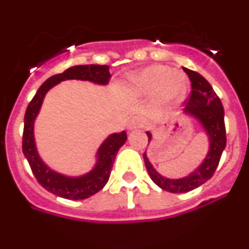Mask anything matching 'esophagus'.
<instances>
[{
  "mask_svg": "<svg viewBox=\"0 0 249 249\" xmlns=\"http://www.w3.org/2000/svg\"><path fill=\"white\" fill-rule=\"evenodd\" d=\"M144 124V120L141 116H135V117H132L128 122V129H137V128H142Z\"/></svg>",
  "mask_w": 249,
  "mask_h": 249,
  "instance_id": "34e87169",
  "label": "esophagus"
}]
</instances>
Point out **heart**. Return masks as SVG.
Returning <instances> with one entry per match:
<instances>
[{"mask_svg": "<svg viewBox=\"0 0 249 249\" xmlns=\"http://www.w3.org/2000/svg\"><path fill=\"white\" fill-rule=\"evenodd\" d=\"M129 89L135 94H147L157 89L158 98L163 102H169L183 92L184 80L178 71H167L164 66L156 65L133 77Z\"/></svg>", "mask_w": 249, "mask_h": 249, "instance_id": "heart-1", "label": "heart"}]
</instances>
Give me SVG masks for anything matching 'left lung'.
<instances>
[{"mask_svg":"<svg viewBox=\"0 0 249 249\" xmlns=\"http://www.w3.org/2000/svg\"><path fill=\"white\" fill-rule=\"evenodd\" d=\"M183 71L190 77L192 83V91L190 97L186 101L184 112L201 122L204 131L210 138V151L206 156L203 163L191 173L188 177L181 179H169V178L160 176L149 163L146 152L143 153L144 164L151 176L152 181L158 187L167 192L184 193L195 190L201 184L206 183L215 172L221 160L227 137H226V126H224V109L221 100L213 91L212 86L198 72H195L188 68H183ZM148 142L151 141L152 135L147 132Z\"/></svg>","mask_w":249,"mask_h":249,"instance_id":"1","label":"left lung"}]
</instances>
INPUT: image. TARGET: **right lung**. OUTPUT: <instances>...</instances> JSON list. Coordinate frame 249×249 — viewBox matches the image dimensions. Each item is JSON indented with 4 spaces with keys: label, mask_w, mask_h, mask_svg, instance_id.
<instances>
[{
    "label": "right lung",
    "mask_w": 249,
    "mask_h": 249,
    "mask_svg": "<svg viewBox=\"0 0 249 249\" xmlns=\"http://www.w3.org/2000/svg\"><path fill=\"white\" fill-rule=\"evenodd\" d=\"M111 78L109 67L107 65H82L73 66L66 70L65 72L50 77L47 81L36 92L27 106L25 113V127H23V136H22V151L27 158L32 173L36 177L43 188L48 192L62 197L66 199H85L89 198L94 193L101 191L106 183L108 182L111 175L112 166L118 149L124 144L127 140L126 132L113 133L101 144L97 152V163L91 172L82 177H66L54 172L48 168L42 160L39 158L36 149L34 137V123L35 118L38 114L45 94L50 91L53 86L65 80H82L91 81L98 85H107Z\"/></svg>",
    "instance_id": "add662e5"
}]
</instances>
